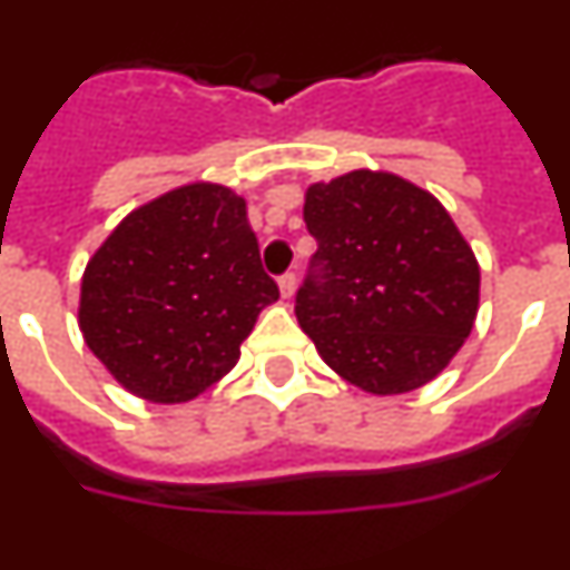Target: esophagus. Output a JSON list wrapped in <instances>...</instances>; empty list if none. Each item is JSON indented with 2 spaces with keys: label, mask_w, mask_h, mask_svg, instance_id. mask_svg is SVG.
<instances>
[{
  "label": "esophagus",
  "mask_w": 570,
  "mask_h": 570,
  "mask_svg": "<svg viewBox=\"0 0 570 570\" xmlns=\"http://www.w3.org/2000/svg\"><path fill=\"white\" fill-rule=\"evenodd\" d=\"M279 291H282V296H285V299H291V296H294V291H296V274H294V271H288V274L279 276Z\"/></svg>",
  "instance_id": "obj_1"
}]
</instances>
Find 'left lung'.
I'll return each instance as SVG.
<instances>
[{"label":"left lung","mask_w":570,"mask_h":570,"mask_svg":"<svg viewBox=\"0 0 570 570\" xmlns=\"http://www.w3.org/2000/svg\"><path fill=\"white\" fill-rule=\"evenodd\" d=\"M316 239L296 320L342 380L405 394L434 380L468 340L480 265L428 190L394 174L351 170L305 194Z\"/></svg>","instance_id":"8db88e82"}]
</instances>
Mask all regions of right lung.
Returning <instances> with one entry per match:
<instances>
[{"mask_svg":"<svg viewBox=\"0 0 570 570\" xmlns=\"http://www.w3.org/2000/svg\"><path fill=\"white\" fill-rule=\"evenodd\" d=\"M276 299L245 199L196 183L136 208L105 239L85 268L79 328L130 394L185 402L228 374Z\"/></svg>","mask_w":570,"mask_h":570,"instance_id":"obj_1","label":"right lung"}]
</instances>
